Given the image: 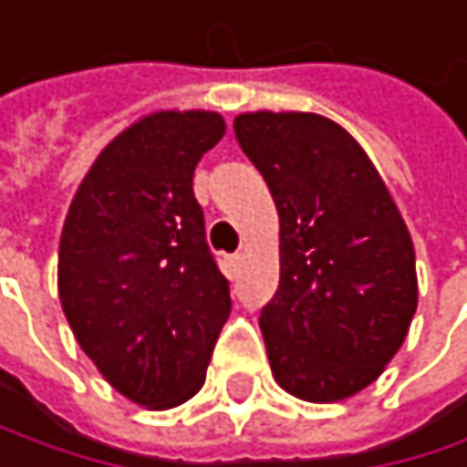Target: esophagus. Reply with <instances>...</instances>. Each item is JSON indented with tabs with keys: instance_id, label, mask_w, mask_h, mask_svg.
<instances>
[{
	"instance_id": "obj_1",
	"label": "esophagus",
	"mask_w": 467,
	"mask_h": 467,
	"mask_svg": "<svg viewBox=\"0 0 467 467\" xmlns=\"http://www.w3.org/2000/svg\"><path fill=\"white\" fill-rule=\"evenodd\" d=\"M241 263H244V254H232V257H226V274H229V276H238V274H241Z\"/></svg>"
}]
</instances>
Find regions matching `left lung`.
Segmentation results:
<instances>
[{
  "instance_id": "1",
  "label": "left lung",
  "mask_w": 467,
  "mask_h": 467,
  "mask_svg": "<svg viewBox=\"0 0 467 467\" xmlns=\"http://www.w3.org/2000/svg\"><path fill=\"white\" fill-rule=\"evenodd\" d=\"M279 213V287L260 313L271 374L329 404L379 379L418 307L410 229L365 149L318 113H241Z\"/></svg>"
}]
</instances>
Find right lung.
<instances>
[{"mask_svg": "<svg viewBox=\"0 0 467 467\" xmlns=\"http://www.w3.org/2000/svg\"><path fill=\"white\" fill-rule=\"evenodd\" d=\"M226 132L213 110H157L119 132L82 177L57 252L60 307L79 348L124 399H193L232 298L193 196Z\"/></svg>", "mask_w": 467, "mask_h": 467, "instance_id": "obj_1", "label": "right lung"}]
</instances>
